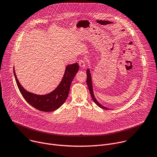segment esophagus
Returning <instances> with one entry per match:
<instances>
[{
  "label": "esophagus",
  "instance_id": "esophagus-1",
  "mask_svg": "<svg viewBox=\"0 0 157 157\" xmlns=\"http://www.w3.org/2000/svg\"><path fill=\"white\" fill-rule=\"evenodd\" d=\"M78 64H79V66H80V67L81 68H85V66H86L85 61L84 60H83V59H81V60L79 61Z\"/></svg>",
  "mask_w": 157,
  "mask_h": 157
}]
</instances>
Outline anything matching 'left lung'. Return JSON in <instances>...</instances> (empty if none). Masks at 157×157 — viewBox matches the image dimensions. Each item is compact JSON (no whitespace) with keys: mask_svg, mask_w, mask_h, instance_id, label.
Masks as SVG:
<instances>
[{"mask_svg":"<svg viewBox=\"0 0 157 157\" xmlns=\"http://www.w3.org/2000/svg\"><path fill=\"white\" fill-rule=\"evenodd\" d=\"M86 75H87V78H86V83H87V85H88V89H89V91H90V95H91V97L92 98V100H93V101L95 102V103L98 106H99L100 108H102V109H109V108L103 106L101 103H100L98 100H97V98H95V95H94V92H93V84H92V79H91V73H90V71L89 69H88L86 70Z\"/></svg>","mask_w":157,"mask_h":157,"instance_id":"obj_1","label":"left lung"}]
</instances>
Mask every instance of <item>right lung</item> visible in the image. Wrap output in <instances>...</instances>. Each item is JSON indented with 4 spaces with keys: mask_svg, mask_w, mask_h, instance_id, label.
Masks as SVG:
<instances>
[{
    "mask_svg": "<svg viewBox=\"0 0 157 157\" xmlns=\"http://www.w3.org/2000/svg\"><path fill=\"white\" fill-rule=\"evenodd\" d=\"M79 66L77 63L66 66L64 74L58 86L51 92L45 95H37L27 91L19 82L13 67V74L18 88L25 100L35 108L44 112L54 111L66 101L71 83L77 73Z\"/></svg>",
    "mask_w": 157,
    "mask_h": 157,
    "instance_id": "obj_1",
    "label": "right lung"
}]
</instances>
